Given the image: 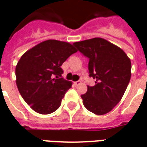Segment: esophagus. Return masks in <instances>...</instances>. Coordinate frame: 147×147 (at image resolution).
<instances>
[{
	"label": "esophagus",
	"mask_w": 147,
	"mask_h": 147,
	"mask_svg": "<svg viewBox=\"0 0 147 147\" xmlns=\"http://www.w3.org/2000/svg\"><path fill=\"white\" fill-rule=\"evenodd\" d=\"M80 84H81V81L80 80H78L76 82H75V85H76V86H79Z\"/></svg>",
	"instance_id": "obj_1"
}]
</instances>
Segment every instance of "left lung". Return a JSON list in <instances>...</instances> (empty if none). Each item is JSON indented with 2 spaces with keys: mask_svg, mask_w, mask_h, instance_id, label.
I'll use <instances>...</instances> for the list:
<instances>
[{
  "mask_svg": "<svg viewBox=\"0 0 147 147\" xmlns=\"http://www.w3.org/2000/svg\"><path fill=\"white\" fill-rule=\"evenodd\" d=\"M73 45L89 58V76L93 86L81 95L85 107L95 115L111 111L119 103L130 81L131 61L125 52L102 38L76 42Z\"/></svg>",
  "mask_w": 147,
  "mask_h": 147,
  "instance_id": "left-lung-1",
  "label": "left lung"
}]
</instances>
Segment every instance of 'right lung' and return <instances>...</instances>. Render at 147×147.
Returning <instances> with one entry per match:
<instances>
[{
	"instance_id": "right-lung-1",
	"label": "right lung",
	"mask_w": 147,
	"mask_h": 147,
	"mask_svg": "<svg viewBox=\"0 0 147 147\" xmlns=\"http://www.w3.org/2000/svg\"><path fill=\"white\" fill-rule=\"evenodd\" d=\"M77 51L67 42L49 40L22 55L16 65L18 91L33 111L41 115L53 113L61 104L71 82L65 80L61 66Z\"/></svg>"
}]
</instances>
